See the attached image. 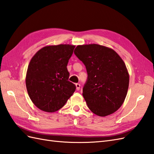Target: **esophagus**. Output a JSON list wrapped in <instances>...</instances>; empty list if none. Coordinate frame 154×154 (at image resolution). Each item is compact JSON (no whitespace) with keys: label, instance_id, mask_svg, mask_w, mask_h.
Returning <instances> with one entry per match:
<instances>
[{"label":"esophagus","instance_id":"34e87169","mask_svg":"<svg viewBox=\"0 0 154 154\" xmlns=\"http://www.w3.org/2000/svg\"><path fill=\"white\" fill-rule=\"evenodd\" d=\"M75 86H76V89H77V90H80V86H81L80 84H79V83L75 84Z\"/></svg>","mask_w":154,"mask_h":154}]
</instances>
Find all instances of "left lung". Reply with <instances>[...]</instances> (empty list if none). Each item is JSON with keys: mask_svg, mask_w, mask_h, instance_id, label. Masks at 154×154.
Listing matches in <instances>:
<instances>
[{"mask_svg": "<svg viewBox=\"0 0 154 154\" xmlns=\"http://www.w3.org/2000/svg\"><path fill=\"white\" fill-rule=\"evenodd\" d=\"M74 53L87 71L82 96L89 109L100 116L116 112L129 87V75L123 60L112 49L95 43L77 45Z\"/></svg>", "mask_w": 154, "mask_h": 154, "instance_id": "left-lung-1", "label": "left lung"}]
</instances>
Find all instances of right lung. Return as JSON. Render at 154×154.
Returning <instances> with one entry per match:
<instances>
[{
  "mask_svg": "<svg viewBox=\"0 0 154 154\" xmlns=\"http://www.w3.org/2000/svg\"><path fill=\"white\" fill-rule=\"evenodd\" d=\"M75 47L47 45L31 58L26 74V87L31 101L42 111H57L75 90V86L68 81L67 69Z\"/></svg>",
  "mask_w": 154,
  "mask_h": 154,
  "instance_id": "obj_1",
  "label": "right lung"
}]
</instances>
